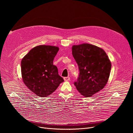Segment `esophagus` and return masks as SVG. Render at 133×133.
Here are the masks:
<instances>
[{
    "mask_svg": "<svg viewBox=\"0 0 133 133\" xmlns=\"http://www.w3.org/2000/svg\"><path fill=\"white\" fill-rule=\"evenodd\" d=\"M64 79L65 81H68L70 80V77H65L64 78Z\"/></svg>",
    "mask_w": 133,
    "mask_h": 133,
    "instance_id": "1",
    "label": "esophagus"
}]
</instances>
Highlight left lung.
Wrapping results in <instances>:
<instances>
[{
    "label": "left lung",
    "mask_w": 133,
    "mask_h": 133,
    "mask_svg": "<svg viewBox=\"0 0 133 133\" xmlns=\"http://www.w3.org/2000/svg\"><path fill=\"white\" fill-rule=\"evenodd\" d=\"M72 54L79 70L74 85L85 97H90L104 88L110 75L111 63L105 51L89 44L74 45Z\"/></svg>",
    "instance_id": "8db88e82"
}]
</instances>
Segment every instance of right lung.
I'll use <instances>...</instances> for the list:
<instances>
[{
	"label": "right lung",
	"mask_w": 133,
	"mask_h": 133,
	"mask_svg": "<svg viewBox=\"0 0 133 133\" xmlns=\"http://www.w3.org/2000/svg\"><path fill=\"white\" fill-rule=\"evenodd\" d=\"M58 47L39 45L31 49L21 62L22 78L25 85L36 95L47 97L63 82L53 61Z\"/></svg>",
	"instance_id": "add662e5"
}]
</instances>
